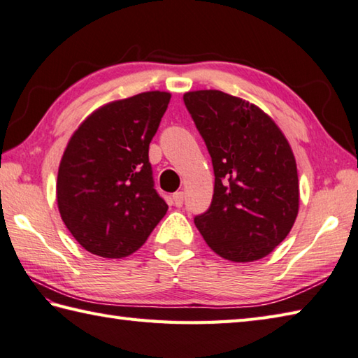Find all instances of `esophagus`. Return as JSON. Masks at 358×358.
I'll return each mask as SVG.
<instances>
[{
    "instance_id": "esophagus-1",
    "label": "esophagus",
    "mask_w": 358,
    "mask_h": 358,
    "mask_svg": "<svg viewBox=\"0 0 358 358\" xmlns=\"http://www.w3.org/2000/svg\"><path fill=\"white\" fill-rule=\"evenodd\" d=\"M172 201H173L175 206L181 208V206H183V203H185V194L183 192H175L172 195Z\"/></svg>"
}]
</instances>
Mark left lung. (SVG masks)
<instances>
[{
    "instance_id": "left-lung-1",
    "label": "left lung",
    "mask_w": 358,
    "mask_h": 358,
    "mask_svg": "<svg viewBox=\"0 0 358 358\" xmlns=\"http://www.w3.org/2000/svg\"><path fill=\"white\" fill-rule=\"evenodd\" d=\"M214 166L209 209L194 218L209 248L226 260H260L283 241L299 214V175L272 118L222 90L183 96Z\"/></svg>"
}]
</instances>
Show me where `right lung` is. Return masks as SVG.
Returning <instances> with one entry per match:
<instances>
[{
	"label": "right lung",
	"mask_w": 358,
	"mask_h": 358,
	"mask_svg": "<svg viewBox=\"0 0 358 358\" xmlns=\"http://www.w3.org/2000/svg\"><path fill=\"white\" fill-rule=\"evenodd\" d=\"M169 101L171 94L159 90L112 101L90 113L67 143L58 169V209L89 252L131 255L166 215L149 144Z\"/></svg>",
	"instance_id": "1"
}]
</instances>
